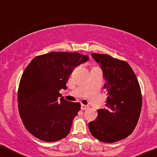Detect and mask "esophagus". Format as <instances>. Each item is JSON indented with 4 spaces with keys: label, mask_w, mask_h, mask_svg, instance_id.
<instances>
[{
    "label": "esophagus",
    "mask_w": 157,
    "mask_h": 157,
    "mask_svg": "<svg viewBox=\"0 0 157 157\" xmlns=\"http://www.w3.org/2000/svg\"><path fill=\"white\" fill-rule=\"evenodd\" d=\"M88 108H89V106H86V105H84V104L81 105V110H86Z\"/></svg>",
    "instance_id": "34e87169"
}]
</instances>
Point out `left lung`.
I'll use <instances>...</instances> for the list:
<instances>
[{
  "label": "left lung",
  "instance_id": "left-lung-1",
  "mask_svg": "<svg viewBox=\"0 0 157 157\" xmlns=\"http://www.w3.org/2000/svg\"><path fill=\"white\" fill-rule=\"evenodd\" d=\"M99 64L107 92L106 109L98 110V116L89 123L95 138L113 143L127 137L136 127L142 109L140 84L127 62L107 54L92 53Z\"/></svg>",
  "mask_w": 157,
  "mask_h": 157
}]
</instances>
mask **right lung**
Masks as SVG:
<instances>
[{"label": "right lung", "mask_w": 157, "mask_h": 157, "mask_svg": "<svg viewBox=\"0 0 157 157\" xmlns=\"http://www.w3.org/2000/svg\"><path fill=\"white\" fill-rule=\"evenodd\" d=\"M88 60L76 52H51L27 65L19 85L18 109L25 127L36 138L55 142L69 134L81 105L66 101L59 91L67 89L75 67Z\"/></svg>", "instance_id": "right-lung-1"}]
</instances>
